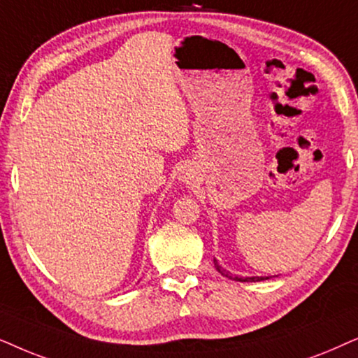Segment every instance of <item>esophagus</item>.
Wrapping results in <instances>:
<instances>
[{
  "label": "esophagus",
  "instance_id": "34e87169",
  "mask_svg": "<svg viewBox=\"0 0 358 358\" xmlns=\"http://www.w3.org/2000/svg\"><path fill=\"white\" fill-rule=\"evenodd\" d=\"M178 180L180 182L187 183V185H194L196 183V171L192 165H183L178 169Z\"/></svg>",
  "mask_w": 358,
  "mask_h": 358
}]
</instances>
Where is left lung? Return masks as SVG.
I'll return each instance as SVG.
<instances>
[{
    "label": "left lung",
    "mask_w": 358,
    "mask_h": 358,
    "mask_svg": "<svg viewBox=\"0 0 358 358\" xmlns=\"http://www.w3.org/2000/svg\"><path fill=\"white\" fill-rule=\"evenodd\" d=\"M214 266H216V270L222 276H226V278H229V280H234V282H262V280H268L270 278V276H245V278H242V276L232 275L231 271H227L226 268H222V266L217 264L216 259H214Z\"/></svg>",
    "instance_id": "8db88e82"
}]
</instances>
